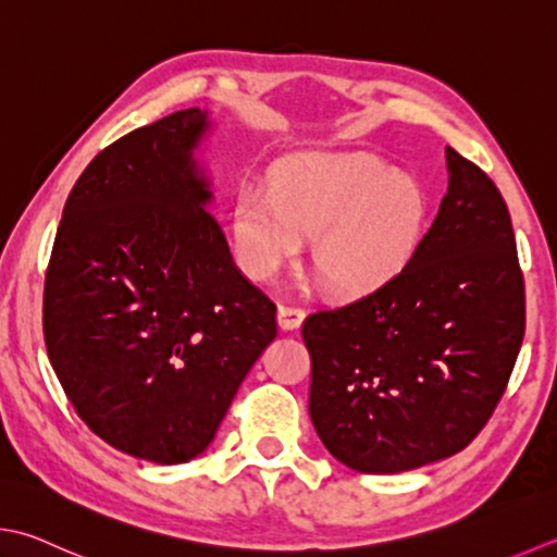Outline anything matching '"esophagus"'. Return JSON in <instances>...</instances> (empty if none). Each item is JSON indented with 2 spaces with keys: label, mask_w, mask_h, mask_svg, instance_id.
<instances>
[{
  "label": "esophagus",
  "mask_w": 557,
  "mask_h": 557,
  "mask_svg": "<svg viewBox=\"0 0 557 557\" xmlns=\"http://www.w3.org/2000/svg\"><path fill=\"white\" fill-rule=\"evenodd\" d=\"M304 313L301 309H294V307H280L277 309V323L282 331H297L299 325L304 323Z\"/></svg>",
  "instance_id": "1"
}]
</instances>
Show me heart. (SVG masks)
Wrapping results in <instances>:
<instances>
[{"instance_id": "1", "label": "heart", "mask_w": 557, "mask_h": 557, "mask_svg": "<svg viewBox=\"0 0 557 557\" xmlns=\"http://www.w3.org/2000/svg\"><path fill=\"white\" fill-rule=\"evenodd\" d=\"M430 224L424 185L369 154L299 157L277 169L272 190L244 188L234 242L250 277L270 280L311 238V263L335 294L364 297L394 282Z\"/></svg>"}]
</instances>
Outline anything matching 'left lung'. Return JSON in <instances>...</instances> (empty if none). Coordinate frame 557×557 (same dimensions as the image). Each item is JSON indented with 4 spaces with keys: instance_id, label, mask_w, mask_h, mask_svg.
Masks as SVG:
<instances>
[{
    "instance_id": "8db88e82",
    "label": "left lung",
    "mask_w": 557,
    "mask_h": 557,
    "mask_svg": "<svg viewBox=\"0 0 557 557\" xmlns=\"http://www.w3.org/2000/svg\"><path fill=\"white\" fill-rule=\"evenodd\" d=\"M444 151L449 188L406 270L301 325L315 434L359 473L412 471L471 444L524 341L507 205L475 163Z\"/></svg>"
}]
</instances>
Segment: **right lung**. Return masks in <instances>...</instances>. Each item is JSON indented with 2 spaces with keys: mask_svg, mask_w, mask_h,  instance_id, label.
I'll return each instance as SVG.
<instances>
[{
  "mask_svg": "<svg viewBox=\"0 0 557 557\" xmlns=\"http://www.w3.org/2000/svg\"><path fill=\"white\" fill-rule=\"evenodd\" d=\"M210 111L120 137L74 183L54 236L42 333L64 394L117 451L200 456L275 341V304L242 275L200 151Z\"/></svg>",
  "mask_w": 557,
  "mask_h": 557,
  "instance_id": "obj_1",
  "label": "right lung"
}]
</instances>
